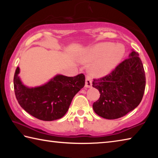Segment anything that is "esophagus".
I'll return each instance as SVG.
<instances>
[{"label": "esophagus", "instance_id": "obj_1", "mask_svg": "<svg viewBox=\"0 0 158 158\" xmlns=\"http://www.w3.org/2000/svg\"><path fill=\"white\" fill-rule=\"evenodd\" d=\"M85 86L86 88H90L92 86V80L89 77H87L86 78H85Z\"/></svg>", "mask_w": 158, "mask_h": 158}]
</instances>
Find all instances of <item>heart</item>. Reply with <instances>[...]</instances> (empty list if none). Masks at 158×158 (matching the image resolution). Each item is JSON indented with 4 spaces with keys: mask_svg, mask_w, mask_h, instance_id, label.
<instances>
[{
    "mask_svg": "<svg viewBox=\"0 0 158 158\" xmlns=\"http://www.w3.org/2000/svg\"><path fill=\"white\" fill-rule=\"evenodd\" d=\"M125 53L123 46L105 42L95 45L79 56L81 63H89L95 61L90 70L93 76L101 77L107 75L121 60Z\"/></svg>",
    "mask_w": 158,
    "mask_h": 158,
    "instance_id": "b5f03b06",
    "label": "heart"
}]
</instances>
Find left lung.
Segmentation results:
<instances>
[{"mask_svg": "<svg viewBox=\"0 0 158 158\" xmlns=\"http://www.w3.org/2000/svg\"><path fill=\"white\" fill-rule=\"evenodd\" d=\"M146 86V76L139 53L132 49L129 58L102 78L93 79V87L100 97L93 103V110L106 119H116L139 105Z\"/></svg>", "mask_w": 158, "mask_h": 158, "instance_id": "obj_1", "label": "left lung"}]
</instances>
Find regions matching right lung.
Segmentation results:
<instances>
[{
    "label": "right lung",
    "instance_id": "right-lung-1",
    "mask_svg": "<svg viewBox=\"0 0 158 158\" xmlns=\"http://www.w3.org/2000/svg\"><path fill=\"white\" fill-rule=\"evenodd\" d=\"M19 73L17 67L14 77L16 98L26 112L42 121H52L62 118L74 95L85 85L83 74L73 77L57 74L43 85L28 87L21 81Z\"/></svg>",
    "mask_w": 158,
    "mask_h": 158
}]
</instances>
